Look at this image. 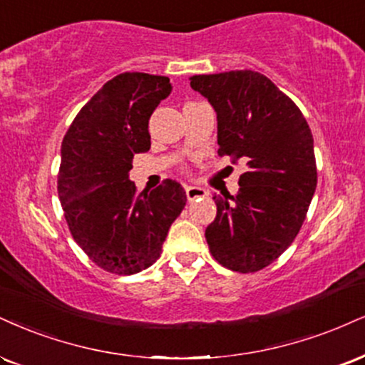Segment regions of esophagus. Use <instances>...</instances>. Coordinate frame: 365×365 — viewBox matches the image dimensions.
I'll return each instance as SVG.
<instances>
[{
  "instance_id": "34e87169",
  "label": "esophagus",
  "mask_w": 365,
  "mask_h": 365,
  "mask_svg": "<svg viewBox=\"0 0 365 365\" xmlns=\"http://www.w3.org/2000/svg\"><path fill=\"white\" fill-rule=\"evenodd\" d=\"M185 195H187L188 200H195V199H199V197L207 195V192H205V188H202V187L187 185L185 187Z\"/></svg>"
}]
</instances>
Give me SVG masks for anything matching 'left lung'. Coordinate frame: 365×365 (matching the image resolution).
<instances>
[{"mask_svg": "<svg viewBox=\"0 0 365 365\" xmlns=\"http://www.w3.org/2000/svg\"><path fill=\"white\" fill-rule=\"evenodd\" d=\"M217 117L219 155L247 160L236 195H214L205 230L212 257L248 274L270 265L304 222L316 190L313 134L296 103L269 78L243 69L190 76Z\"/></svg>", "mask_w": 365, "mask_h": 365, "instance_id": "1", "label": "left lung"}]
</instances>
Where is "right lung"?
Segmentation results:
<instances>
[{
	"mask_svg": "<svg viewBox=\"0 0 365 365\" xmlns=\"http://www.w3.org/2000/svg\"><path fill=\"white\" fill-rule=\"evenodd\" d=\"M166 76L122 73L81 108L61 146L57 192L74 241L103 270L133 275L160 258L187 195L175 180L135 192L133 158L151 148L149 117L171 93Z\"/></svg>",
	"mask_w": 365,
	"mask_h": 365,
	"instance_id": "obj_1",
	"label": "right lung"
}]
</instances>
